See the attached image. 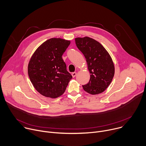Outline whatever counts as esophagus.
<instances>
[{
    "label": "esophagus",
    "mask_w": 146,
    "mask_h": 146,
    "mask_svg": "<svg viewBox=\"0 0 146 146\" xmlns=\"http://www.w3.org/2000/svg\"><path fill=\"white\" fill-rule=\"evenodd\" d=\"M76 75H77V73L76 72H73V73H72V76L73 77H75Z\"/></svg>",
    "instance_id": "esophagus-1"
}]
</instances>
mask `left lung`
<instances>
[{
	"label": "left lung",
	"instance_id": "left-lung-1",
	"mask_svg": "<svg viewBox=\"0 0 146 146\" xmlns=\"http://www.w3.org/2000/svg\"><path fill=\"white\" fill-rule=\"evenodd\" d=\"M75 41L86 59L90 73V81L82 86L83 89L92 95L104 92L114 75V65L110 54L100 43L89 37H77Z\"/></svg>",
	"mask_w": 146,
	"mask_h": 146
}]
</instances>
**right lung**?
I'll use <instances>...</instances> for the list:
<instances>
[{
  "label": "right lung",
  "mask_w": 146,
  "mask_h": 146,
  "mask_svg": "<svg viewBox=\"0 0 146 146\" xmlns=\"http://www.w3.org/2000/svg\"><path fill=\"white\" fill-rule=\"evenodd\" d=\"M69 40L51 38L35 51L28 64V73L35 88L41 95L56 98L63 94L72 78L62 58Z\"/></svg>",
  "instance_id": "right-lung-1"
}]
</instances>
